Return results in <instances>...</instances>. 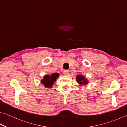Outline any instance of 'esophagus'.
<instances>
[{"label":"esophagus","mask_w":127,"mask_h":127,"mask_svg":"<svg viewBox=\"0 0 127 127\" xmlns=\"http://www.w3.org/2000/svg\"><path fill=\"white\" fill-rule=\"evenodd\" d=\"M69 73H70V72L68 70H64V74L65 76H68Z\"/></svg>","instance_id":"1"}]
</instances>
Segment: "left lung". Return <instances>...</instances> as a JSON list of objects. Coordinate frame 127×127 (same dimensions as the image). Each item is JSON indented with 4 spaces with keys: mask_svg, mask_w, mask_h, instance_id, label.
<instances>
[{
    "mask_svg": "<svg viewBox=\"0 0 127 127\" xmlns=\"http://www.w3.org/2000/svg\"><path fill=\"white\" fill-rule=\"evenodd\" d=\"M76 81L80 85H85L87 84L88 82L87 79L82 75H78L76 76Z\"/></svg>",
    "mask_w": 127,
    "mask_h": 127,
    "instance_id": "left-lung-1",
    "label": "left lung"
}]
</instances>
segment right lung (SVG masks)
<instances>
[{"label":"right lung","instance_id":"add662e5","mask_svg":"<svg viewBox=\"0 0 127 127\" xmlns=\"http://www.w3.org/2000/svg\"><path fill=\"white\" fill-rule=\"evenodd\" d=\"M59 73H52L51 75H45L41 81V83L46 88H52L56 79L59 77Z\"/></svg>","mask_w":127,"mask_h":127}]
</instances>
